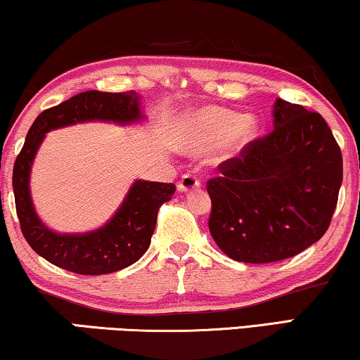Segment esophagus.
<instances>
[{"label":"esophagus","instance_id":"esophagus-1","mask_svg":"<svg viewBox=\"0 0 360 360\" xmlns=\"http://www.w3.org/2000/svg\"><path fill=\"white\" fill-rule=\"evenodd\" d=\"M199 186H200L199 178H197L195 174H191V173L182 174L179 182H178V189L181 192H189V191L195 189V187H199Z\"/></svg>","mask_w":360,"mask_h":360}]
</instances>
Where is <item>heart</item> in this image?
<instances>
[{
    "label": "heart",
    "mask_w": 360,
    "mask_h": 360,
    "mask_svg": "<svg viewBox=\"0 0 360 360\" xmlns=\"http://www.w3.org/2000/svg\"><path fill=\"white\" fill-rule=\"evenodd\" d=\"M191 143L205 148L229 140L233 146L246 145L256 134L257 124L252 117H240L236 112L220 108H207L191 119Z\"/></svg>",
    "instance_id": "b5f03b06"
}]
</instances>
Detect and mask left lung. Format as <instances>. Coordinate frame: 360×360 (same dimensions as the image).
<instances>
[{"mask_svg": "<svg viewBox=\"0 0 360 360\" xmlns=\"http://www.w3.org/2000/svg\"><path fill=\"white\" fill-rule=\"evenodd\" d=\"M217 169L219 176L207 181L209 230L231 259H287L330 229L342 155L321 114L277 99L274 129Z\"/></svg>", "mask_w": 360, "mask_h": 360, "instance_id": "1", "label": "left lung"}]
</instances>
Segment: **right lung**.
Segmentation results:
<instances>
[{"label":"right lung","instance_id":"right-lung-1","mask_svg":"<svg viewBox=\"0 0 360 360\" xmlns=\"http://www.w3.org/2000/svg\"><path fill=\"white\" fill-rule=\"evenodd\" d=\"M139 119V94L135 91H84L45 109L29 129L22 150L14 161V202L29 246L53 266L83 276L110 274L134 264L148 250L160 207L171 200L176 191L173 182L135 181L114 219L98 231L84 235H58L49 230L35 215L29 194L30 165L49 130L84 120L129 124Z\"/></svg>","mask_w":360,"mask_h":360}]
</instances>
